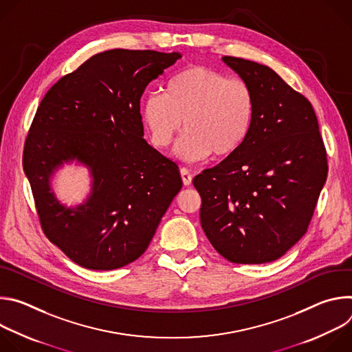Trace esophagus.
<instances>
[{"instance_id":"esophagus-1","label":"esophagus","mask_w":352,"mask_h":352,"mask_svg":"<svg viewBox=\"0 0 352 352\" xmlns=\"http://www.w3.org/2000/svg\"><path fill=\"white\" fill-rule=\"evenodd\" d=\"M181 177H182L184 185L189 186L192 184V174H190V171L188 168H185V167L181 168Z\"/></svg>"}]
</instances>
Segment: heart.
<instances>
[{"instance_id": "b5f03b06", "label": "heart", "mask_w": 352, "mask_h": 352, "mask_svg": "<svg viewBox=\"0 0 352 352\" xmlns=\"http://www.w3.org/2000/svg\"><path fill=\"white\" fill-rule=\"evenodd\" d=\"M255 94L239 78L189 65L177 72L164 93H148L142 103V120L150 142L168 147L182 129L175 152L188 162L224 160L245 144L255 120Z\"/></svg>"}]
</instances>
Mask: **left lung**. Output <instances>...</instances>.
I'll return each instance as SVG.
<instances>
[{
	"label": "left lung",
	"mask_w": 352,
	"mask_h": 352,
	"mask_svg": "<svg viewBox=\"0 0 352 352\" xmlns=\"http://www.w3.org/2000/svg\"><path fill=\"white\" fill-rule=\"evenodd\" d=\"M255 94V120L235 155L193 178L200 224L232 263L278 259L302 236L327 178V155L309 100L272 68L224 56Z\"/></svg>",
	"instance_id": "obj_1"
}]
</instances>
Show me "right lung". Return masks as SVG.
Instances as JSON below:
<instances>
[{
	"instance_id": "right-lung-1",
	"label": "right lung",
	"mask_w": 352,
	"mask_h": 352,
	"mask_svg": "<svg viewBox=\"0 0 352 352\" xmlns=\"http://www.w3.org/2000/svg\"><path fill=\"white\" fill-rule=\"evenodd\" d=\"M179 53L116 48L63 76L43 97L23 147L45 236L76 265L113 270L143 255L182 188L178 166L143 139L140 97ZM86 164L94 192L63 207L47 179L64 161Z\"/></svg>"
}]
</instances>
